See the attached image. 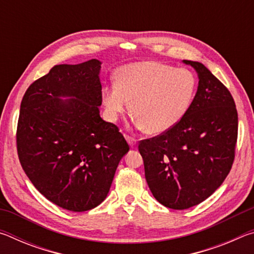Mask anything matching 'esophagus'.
<instances>
[{
  "mask_svg": "<svg viewBox=\"0 0 254 254\" xmlns=\"http://www.w3.org/2000/svg\"><path fill=\"white\" fill-rule=\"evenodd\" d=\"M126 139H127V141L128 142V144H130L132 148H133V147H135V145H136V142H137L135 137H133V136H131V135H126Z\"/></svg>",
  "mask_w": 254,
  "mask_h": 254,
  "instance_id": "1",
  "label": "esophagus"
}]
</instances>
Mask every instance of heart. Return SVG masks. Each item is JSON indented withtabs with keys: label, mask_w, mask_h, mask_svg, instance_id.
I'll return each instance as SVG.
<instances>
[{
	"label": "heart",
	"mask_w": 254,
	"mask_h": 254,
	"mask_svg": "<svg viewBox=\"0 0 254 254\" xmlns=\"http://www.w3.org/2000/svg\"><path fill=\"white\" fill-rule=\"evenodd\" d=\"M197 79L187 68L158 62H139L120 68L115 84L103 92L112 119L130 107L133 122L150 134L170 130L186 114L195 96Z\"/></svg>",
	"instance_id": "1"
}]
</instances>
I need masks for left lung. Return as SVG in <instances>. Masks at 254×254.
<instances>
[{
  "label": "left lung",
  "mask_w": 254,
  "mask_h": 254,
  "mask_svg": "<svg viewBox=\"0 0 254 254\" xmlns=\"http://www.w3.org/2000/svg\"><path fill=\"white\" fill-rule=\"evenodd\" d=\"M184 63L199 78L190 106L170 130L139 142L150 190L173 209L198 205L221 186L238 141V111L229 89L203 64Z\"/></svg>",
  "instance_id": "obj_1"
}]
</instances>
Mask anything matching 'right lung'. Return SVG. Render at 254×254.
I'll use <instances>...</instances> for the list:
<instances>
[{
  "label": "right lung",
  "instance_id": "1",
  "mask_svg": "<svg viewBox=\"0 0 254 254\" xmlns=\"http://www.w3.org/2000/svg\"><path fill=\"white\" fill-rule=\"evenodd\" d=\"M101 62L56 65L21 102L16 149L21 166L47 199L85 212L106 198L128 144L100 117ZM72 97L63 101L60 97Z\"/></svg>",
  "mask_w": 254,
  "mask_h": 254
}]
</instances>
